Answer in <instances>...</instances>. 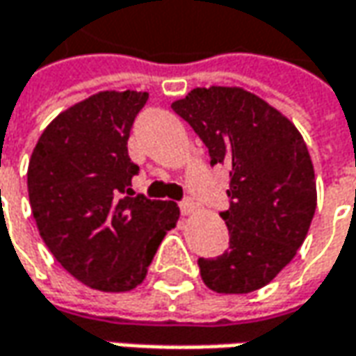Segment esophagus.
<instances>
[{
  "mask_svg": "<svg viewBox=\"0 0 356 356\" xmlns=\"http://www.w3.org/2000/svg\"><path fill=\"white\" fill-rule=\"evenodd\" d=\"M180 212L182 216H192V213L196 212V204H194V200H184L182 204H180Z\"/></svg>",
  "mask_w": 356,
  "mask_h": 356,
  "instance_id": "esophagus-1",
  "label": "esophagus"
}]
</instances>
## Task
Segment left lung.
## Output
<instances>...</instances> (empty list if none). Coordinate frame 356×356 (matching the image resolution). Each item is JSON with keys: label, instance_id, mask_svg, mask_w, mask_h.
Returning <instances> with one entry per match:
<instances>
[{"label": "left lung", "instance_id": "left-lung-1", "mask_svg": "<svg viewBox=\"0 0 356 356\" xmlns=\"http://www.w3.org/2000/svg\"><path fill=\"white\" fill-rule=\"evenodd\" d=\"M208 146L210 164L229 166V250L200 257L216 293L261 289L295 257L317 208L307 144L275 106L241 87H198L172 103Z\"/></svg>", "mask_w": 356, "mask_h": 356}]
</instances>
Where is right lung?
I'll return each mask as SVG.
<instances>
[{
    "instance_id": "right-lung-1",
    "label": "right lung",
    "mask_w": 356,
    "mask_h": 356,
    "mask_svg": "<svg viewBox=\"0 0 356 356\" xmlns=\"http://www.w3.org/2000/svg\"><path fill=\"white\" fill-rule=\"evenodd\" d=\"M143 90H101L53 118L35 144L27 190L39 236L75 280L104 293L140 285L176 202L132 196L129 158Z\"/></svg>"
}]
</instances>
